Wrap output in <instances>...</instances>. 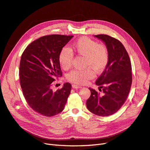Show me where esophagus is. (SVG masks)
<instances>
[{
    "label": "esophagus",
    "instance_id": "obj_1",
    "mask_svg": "<svg viewBox=\"0 0 150 150\" xmlns=\"http://www.w3.org/2000/svg\"><path fill=\"white\" fill-rule=\"evenodd\" d=\"M72 87H73L74 88H76V89H80V88H82V86H79V85H76V84H73Z\"/></svg>",
    "mask_w": 150,
    "mask_h": 150
}]
</instances>
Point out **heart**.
Wrapping results in <instances>:
<instances>
[{"instance_id":"1","label":"heart","mask_w":150,"mask_h":150,"mask_svg":"<svg viewBox=\"0 0 150 150\" xmlns=\"http://www.w3.org/2000/svg\"><path fill=\"white\" fill-rule=\"evenodd\" d=\"M73 48L76 53L84 56L86 67L92 68L96 72L100 73L105 70L108 62V52L102 45L88 37H83L78 39L73 44ZM73 59V53L70 48L64 47L59 54V62L64 69L70 67ZM94 71L91 69L80 70H75L67 75L69 81L76 84H84L93 79Z\"/></svg>"}]
</instances>
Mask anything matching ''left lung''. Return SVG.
I'll list each match as a JSON object with an SVG mask.
<instances>
[{
  "instance_id": "left-lung-1",
  "label": "left lung",
  "mask_w": 150,
  "mask_h": 150,
  "mask_svg": "<svg viewBox=\"0 0 150 150\" xmlns=\"http://www.w3.org/2000/svg\"><path fill=\"white\" fill-rule=\"evenodd\" d=\"M105 45L108 62L97 79L100 94L91 88V96L86 101L89 111L96 115L107 116L116 113L125 102L132 84V67L127 51L117 39L107 35H94Z\"/></svg>"
}]
</instances>
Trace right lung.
Masks as SVG:
<instances>
[{
	"label": "right lung",
	"instance_id": "1",
	"mask_svg": "<svg viewBox=\"0 0 150 150\" xmlns=\"http://www.w3.org/2000/svg\"><path fill=\"white\" fill-rule=\"evenodd\" d=\"M74 36L50 35L32 42L25 49L19 65V80L29 105L37 113L51 117L61 113L71 85L65 83L55 92L51 83L62 76L59 54Z\"/></svg>",
	"mask_w": 150,
	"mask_h": 150
}]
</instances>
